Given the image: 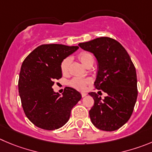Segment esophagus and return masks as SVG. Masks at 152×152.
<instances>
[{"label":"esophagus","instance_id":"1","mask_svg":"<svg viewBox=\"0 0 152 152\" xmlns=\"http://www.w3.org/2000/svg\"><path fill=\"white\" fill-rule=\"evenodd\" d=\"M81 94H82V97H86V96L88 94L86 93V92H82V93H81Z\"/></svg>","mask_w":152,"mask_h":152}]
</instances>
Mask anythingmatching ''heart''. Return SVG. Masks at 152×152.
Instances as JSON below:
<instances>
[{
	"label": "heart",
	"mask_w": 152,
	"mask_h": 152,
	"mask_svg": "<svg viewBox=\"0 0 152 152\" xmlns=\"http://www.w3.org/2000/svg\"><path fill=\"white\" fill-rule=\"evenodd\" d=\"M78 58L81 61V63L83 64L85 66L87 65L90 61H94L93 55L89 52H81L78 55ZM69 61H70V58H65L61 62L60 68L61 71L63 74H66L67 73L68 70H69ZM90 83V80L88 79H84V78H73L69 82V85L72 87L78 89V90H85L86 88V86L88 84Z\"/></svg>",
	"instance_id": "b5f03b06"
}]
</instances>
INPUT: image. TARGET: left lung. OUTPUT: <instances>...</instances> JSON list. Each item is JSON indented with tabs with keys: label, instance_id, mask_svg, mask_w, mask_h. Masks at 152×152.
Segmentation results:
<instances>
[{
	"label": "left lung",
	"instance_id": "8db88e82",
	"mask_svg": "<svg viewBox=\"0 0 152 152\" xmlns=\"http://www.w3.org/2000/svg\"><path fill=\"white\" fill-rule=\"evenodd\" d=\"M79 46L96 58L98 70L94 85L107 94L102 99L95 92L89 93L94 100L89 111L91 121L100 130H118L130 119L137 102L135 66L121 44L112 38H96Z\"/></svg>",
	"mask_w": 152,
	"mask_h": 152
}]
</instances>
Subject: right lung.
<instances>
[{
  "instance_id": "right-lung-1",
  "label": "right lung",
  "mask_w": 152,
  "mask_h": 152,
  "mask_svg": "<svg viewBox=\"0 0 152 152\" xmlns=\"http://www.w3.org/2000/svg\"><path fill=\"white\" fill-rule=\"evenodd\" d=\"M78 49L62 44L41 45L22 63L18 92L25 115L37 127L48 130L63 127L73 107L82 98L73 88H65L62 95L52 88L54 79L62 76L61 62Z\"/></svg>"
}]
</instances>
